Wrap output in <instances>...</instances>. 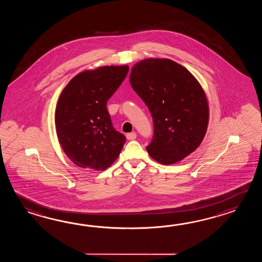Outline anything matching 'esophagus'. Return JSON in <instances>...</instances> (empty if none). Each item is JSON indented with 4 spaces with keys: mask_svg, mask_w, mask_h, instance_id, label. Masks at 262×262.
<instances>
[{
    "mask_svg": "<svg viewBox=\"0 0 262 262\" xmlns=\"http://www.w3.org/2000/svg\"><path fill=\"white\" fill-rule=\"evenodd\" d=\"M126 138L129 140H134V139L137 138V134L136 133H128L126 134Z\"/></svg>",
    "mask_w": 262,
    "mask_h": 262,
    "instance_id": "esophagus-1",
    "label": "esophagus"
}]
</instances>
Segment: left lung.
Wrapping results in <instances>:
<instances>
[{"mask_svg": "<svg viewBox=\"0 0 262 262\" xmlns=\"http://www.w3.org/2000/svg\"><path fill=\"white\" fill-rule=\"evenodd\" d=\"M130 83L152 117L154 136L146 147L152 159L171 165L200 146L209 107L204 91L186 68L169 59H146L134 66Z\"/></svg>", "mask_w": 262, "mask_h": 262, "instance_id": "obj_1", "label": "left lung"}]
</instances>
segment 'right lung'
<instances>
[{
	"label": "right lung",
	"instance_id": "add662e5",
	"mask_svg": "<svg viewBox=\"0 0 262 262\" xmlns=\"http://www.w3.org/2000/svg\"><path fill=\"white\" fill-rule=\"evenodd\" d=\"M129 67H102L79 73L62 90L55 125L61 148L78 167L104 170L120 156L125 137L112 125L106 102Z\"/></svg>",
	"mask_w": 262,
	"mask_h": 262
}]
</instances>
